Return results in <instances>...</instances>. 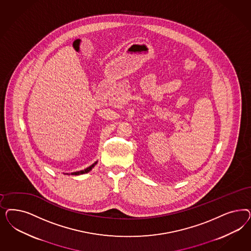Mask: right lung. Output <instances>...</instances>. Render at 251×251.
Masks as SVG:
<instances>
[{
	"mask_svg": "<svg viewBox=\"0 0 251 251\" xmlns=\"http://www.w3.org/2000/svg\"><path fill=\"white\" fill-rule=\"evenodd\" d=\"M97 162H94L93 164H91L89 167L88 168H86V169H84V170L82 171H77V172H74V173H71V174H66V175H72V176H79V175H84V174H87V173H89L90 171L92 170V168L97 164Z\"/></svg>",
	"mask_w": 251,
	"mask_h": 251,
	"instance_id": "right-lung-1",
	"label": "right lung"
}]
</instances>
